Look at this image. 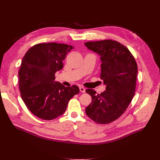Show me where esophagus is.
<instances>
[{
    "label": "esophagus",
    "mask_w": 160,
    "mask_h": 160,
    "mask_svg": "<svg viewBox=\"0 0 160 160\" xmlns=\"http://www.w3.org/2000/svg\"><path fill=\"white\" fill-rule=\"evenodd\" d=\"M79 88H80V92H83V93H84V92H85V88L83 87H79Z\"/></svg>",
    "instance_id": "34e87169"
}]
</instances>
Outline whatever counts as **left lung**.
<instances>
[{
  "label": "left lung",
  "instance_id": "1",
  "mask_svg": "<svg viewBox=\"0 0 160 160\" xmlns=\"http://www.w3.org/2000/svg\"><path fill=\"white\" fill-rule=\"evenodd\" d=\"M84 44L101 56L100 78L106 85V90L100 94L93 89L85 90L92 97L85 112L95 122L108 124L122 116L131 102L135 91L138 65L130 51L117 41L104 40Z\"/></svg>",
  "mask_w": 160,
  "mask_h": 160
}]
</instances>
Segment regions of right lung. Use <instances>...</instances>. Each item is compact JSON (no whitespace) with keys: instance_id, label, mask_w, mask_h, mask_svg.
<instances>
[{"instance_id":"obj_1","label":"right lung","mask_w":160,"mask_h":160,"mask_svg":"<svg viewBox=\"0 0 160 160\" xmlns=\"http://www.w3.org/2000/svg\"><path fill=\"white\" fill-rule=\"evenodd\" d=\"M73 47L55 42L38 43L22 58L18 72L21 98L34 115L51 120L62 115L68 103L80 90L55 82V73Z\"/></svg>"}]
</instances>
